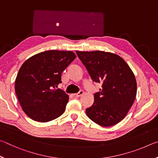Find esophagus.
<instances>
[{
    "mask_svg": "<svg viewBox=\"0 0 158 158\" xmlns=\"http://www.w3.org/2000/svg\"><path fill=\"white\" fill-rule=\"evenodd\" d=\"M83 94H84V91H83V90H80L79 93H75V94H73V95L74 96V97H79V96L82 95Z\"/></svg>",
    "mask_w": 158,
    "mask_h": 158,
    "instance_id": "34e87169",
    "label": "esophagus"
}]
</instances>
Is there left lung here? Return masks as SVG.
<instances>
[{
	"instance_id": "obj_1",
	"label": "left lung",
	"mask_w": 158,
	"mask_h": 158,
	"mask_svg": "<svg viewBox=\"0 0 158 158\" xmlns=\"http://www.w3.org/2000/svg\"><path fill=\"white\" fill-rule=\"evenodd\" d=\"M76 52L93 81L102 84L100 92L94 94L93 105L85 109L88 117L102 127L118 123L128 113L137 95V81L132 69L115 53Z\"/></svg>"
}]
</instances>
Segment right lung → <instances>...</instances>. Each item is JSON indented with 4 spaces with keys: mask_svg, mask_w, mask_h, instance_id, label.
Masks as SVG:
<instances>
[{
    "mask_svg": "<svg viewBox=\"0 0 158 158\" xmlns=\"http://www.w3.org/2000/svg\"><path fill=\"white\" fill-rule=\"evenodd\" d=\"M71 51L50 50L26 60L15 80V92L23 111L33 121L46 123L65 110L69 97L60 89L61 74L75 59Z\"/></svg>",
    "mask_w": 158,
    "mask_h": 158,
    "instance_id": "obj_1",
    "label": "right lung"
}]
</instances>
